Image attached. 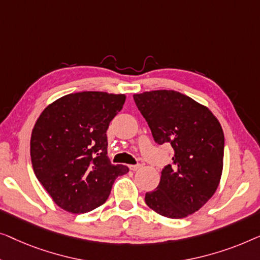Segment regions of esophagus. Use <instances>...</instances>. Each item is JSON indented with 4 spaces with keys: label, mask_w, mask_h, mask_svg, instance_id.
I'll return each mask as SVG.
<instances>
[{
    "label": "esophagus",
    "mask_w": 260,
    "mask_h": 260,
    "mask_svg": "<svg viewBox=\"0 0 260 260\" xmlns=\"http://www.w3.org/2000/svg\"><path fill=\"white\" fill-rule=\"evenodd\" d=\"M129 168L132 171H138V170H140V168H141V164H137V165H131Z\"/></svg>",
    "instance_id": "obj_1"
}]
</instances>
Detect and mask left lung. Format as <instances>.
<instances>
[{
  "instance_id": "left-lung-1",
  "label": "left lung",
  "mask_w": 260,
  "mask_h": 260,
  "mask_svg": "<svg viewBox=\"0 0 260 260\" xmlns=\"http://www.w3.org/2000/svg\"><path fill=\"white\" fill-rule=\"evenodd\" d=\"M154 141L173 148L171 165L145 203L156 213L185 218L202 208L217 191L224 159V132L205 106L175 90L133 95Z\"/></svg>"
}]
</instances>
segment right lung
Listing matches in <instances>:
<instances>
[{
	"label": "right lung",
	"mask_w": 260,
	"mask_h": 260,
	"mask_svg": "<svg viewBox=\"0 0 260 260\" xmlns=\"http://www.w3.org/2000/svg\"><path fill=\"white\" fill-rule=\"evenodd\" d=\"M125 100V94H68L39 116L31 132V165L38 180L64 211L80 214L101 206L115 178L128 172L127 166L109 161L106 134Z\"/></svg>",
	"instance_id": "right-lung-1"
}]
</instances>
